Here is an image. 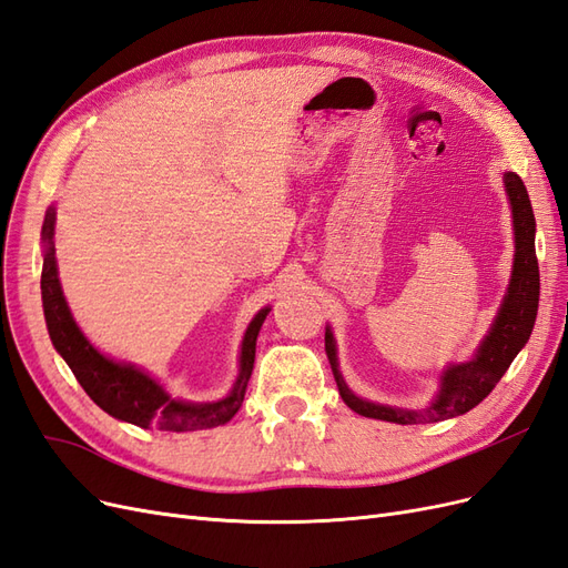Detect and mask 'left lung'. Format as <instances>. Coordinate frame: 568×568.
I'll return each instance as SVG.
<instances>
[{"label": "left lung", "mask_w": 568, "mask_h": 568, "mask_svg": "<svg viewBox=\"0 0 568 568\" xmlns=\"http://www.w3.org/2000/svg\"><path fill=\"white\" fill-rule=\"evenodd\" d=\"M505 192L511 209V227H514V263L507 294L500 303L488 334L478 343V348L467 363H450L440 372V384L436 398L424 409H407L372 403L359 398L343 379L338 369V353L336 338L332 326L324 332V351L329 357L334 379L343 403L353 412L369 419H382L393 424H428L443 422L459 415H467L486 395L503 379V374L509 369L511 359L528 343L538 315V298H540V272L536 257V217H532L530 199L521 178L517 173H505Z\"/></svg>", "instance_id": "obj_1"}]
</instances>
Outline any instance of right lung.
Segmentation results:
<instances>
[{"instance_id": "obj_1", "label": "right lung", "mask_w": 568, "mask_h": 568, "mask_svg": "<svg viewBox=\"0 0 568 568\" xmlns=\"http://www.w3.org/2000/svg\"><path fill=\"white\" fill-rule=\"evenodd\" d=\"M54 225L57 209L49 205L42 225V307L49 338L75 374L84 393L111 417L142 428L156 426L161 432H196V428L227 424L244 403L255 363V341L272 307L265 305L248 322L242 353H239V374L225 398L213 403L180 400L149 372L132 363H118V359L97 351L92 341L82 334L59 282Z\"/></svg>"}]
</instances>
